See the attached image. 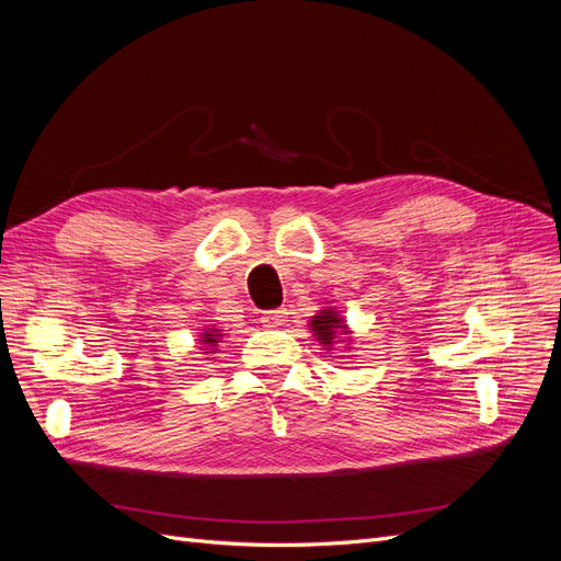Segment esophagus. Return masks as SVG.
I'll return each mask as SVG.
<instances>
[{
  "label": "esophagus",
  "mask_w": 561,
  "mask_h": 561,
  "mask_svg": "<svg viewBox=\"0 0 561 561\" xmlns=\"http://www.w3.org/2000/svg\"><path fill=\"white\" fill-rule=\"evenodd\" d=\"M285 318H287V311L285 309H274V311H266L264 316H262V322L266 328H280L283 322H285Z\"/></svg>",
  "instance_id": "esophagus-1"
}]
</instances>
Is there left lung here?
<instances>
[{
  "instance_id": "left-lung-1",
  "label": "left lung",
  "mask_w": 561,
  "mask_h": 561,
  "mask_svg": "<svg viewBox=\"0 0 561 561\" xmlns=\"http://www.w3.org/2000/svg\"><path fill=\"white\" fill-rule=\"evenodd\" d=\"M309 325L322 346H332L336 342V334H348L346 322L339 318V313L334 309L318 311V316L311 318Z\"/></svg>"
}]
</instances>
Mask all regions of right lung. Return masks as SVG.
Returning <instances> with one entry per match:
<instances>
[{
    "label": "right lung",
    "instance_id": "add662e5",
    "mask_svg": "<svg viewBox=\"0 0 561 561\" xmlns=\"http://www.w3.org/2000/svg\"><path fill=\"white\" fill-rule=\"evenodd\" d=\"M219 339H222V332L215 330V328H208V330H203L198 342L206 344V348H210V353H215V346L219 344Z\"/></svg>",
    "mask_w": 561,
    "mask_h": 561
}]
</instances>
